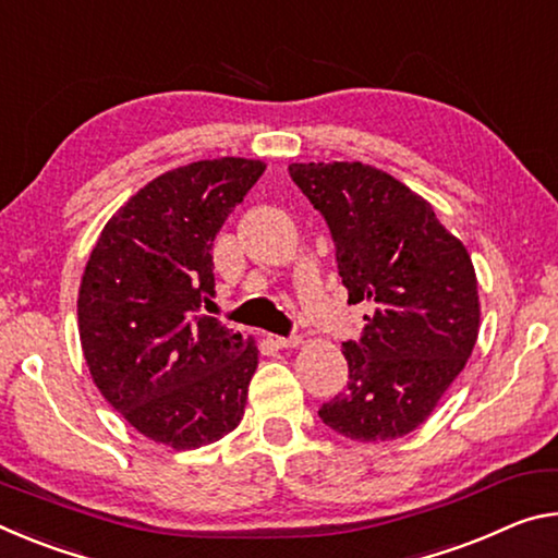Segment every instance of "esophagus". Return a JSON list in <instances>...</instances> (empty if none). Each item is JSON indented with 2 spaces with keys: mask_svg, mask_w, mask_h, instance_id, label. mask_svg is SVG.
Wrapping results in <instances>:
<instances>
[{
  "mask_svg": "<svg viewBox=\"0 0 558 558\" xmlns=\"http://www.w3.org/2000/svg\"><path fill=\"white\" fill-rule=\"evenodd\" d=\"M268 340L276 344V348H300V344H303V338H298V335H293V338H280V335H268Z\"/></svg>",
  "mask_w": 558,
  "mask_h": 558,
  "instance_id": "obj_1",
  "label": "esophagus"
}]
</instances>
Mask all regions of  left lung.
I'll list each match as a JSON object with an SVG mask.
<instances>
[{"mask_svg":"<svg viewBox=\"0 0 558 558\" xmlns=\"http://www.w3.org/2000/svg\"><path fill=\"white\" fill-rule=\"evenodd\" d=\"M290 179L330 226L350 303H367L344 342L348 390L320 420L355 441H390L429 417L470 360L480 293L470 253L395 175L360 161L290 163Z\"/></svg>","mask_w":558,"mask_h":558,"instance_id":"1","label":"left lung"}]
</instances>
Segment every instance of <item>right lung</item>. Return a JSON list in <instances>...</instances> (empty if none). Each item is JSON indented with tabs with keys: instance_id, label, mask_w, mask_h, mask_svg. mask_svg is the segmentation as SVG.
<instances>
[{
	"instance_id": "add662e5",
	"label": "right lung",
	"mask_w": 558,
	"mask_h": 558,
	"mask_svg": "<svg viewBox=\"0 0 558 558\" xmlns=\"http://www.w3.org/2000/svg\"><path fill=\"white\" fill-rule=\"evenodd\" d=\"M265 171L214 158L166 171L109 218L78 288L94 385L141 435L173 449L218 441L243 420L258 344L203 315L214 241Z\"/></svg>"
}]
</instances>
